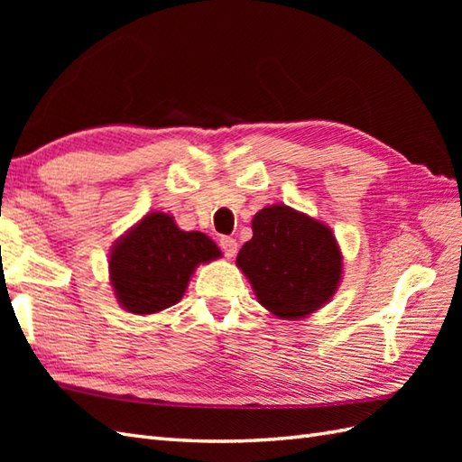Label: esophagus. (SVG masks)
<instances>
[{"instance_id": "1", "label": "esophagus", "mask_w": 462, "mask_h": 462, "mask_svg": "<svg viewBox=\"0 0 462 462\" xmlns=\"http://www.w3.org/2000/svg\"><path fill=\"white\" fill-rule=\"evenodd\" d=\"M220 248H222L226 258H234V256H236V252H238V242L234 240L232 236H222L220 238Z\"/></svg>"}]
</instances>
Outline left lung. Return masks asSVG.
<instances>
[{"instance_id":"left-lung-1","label":"left lung","mask_w":462,"mask_h":462,"mask_svg":"<svg viewBox=\"0 0 462 462\" xmlns=\"http://www.w3.org/2000/svg\"><path fill=\"white\" fill-rule=\"evenodd\" d=\"M252 232L236 263L263 308L300 319L329 301L341 280V252L326 224L273 204L254 216Z\"/></svg>"}]
</instances>
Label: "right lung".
Masks as SVG:
<instances>
[{
	"label": "right lung",
	"mask_w": 462,
	"mask_h": 462,
	"mask_svg": "<svg viewBox=\"0 0 462 462\" xmlns=\"http://www.w3.org/2000/svg\"><path fill=\"white\" fill-rule=\"evenodd\" d=\"M220 256L206 234L184 232L172 216L151 212L111 250L115 296L126 311L139 316L162 311L180 301L199 263Z\"/></svg>",
	"instance_id": "add662e5"
}]
</instances>
